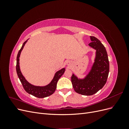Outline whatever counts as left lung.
<instances>
[{
  "label": "left lung",
  "instance_id": "obj_1",
  "mask_svg": "<svg viewBox=\"0 0 129 129\" xmlns=\"http://www.w3.org/2000/svg\"><path fill=\"white\" fill-rule=\"evenodd\" d=\"M91 42L89 46L95 49L96 57L90 71L83 79H79L73 74L71 81L77 93L86 96L93 95L106 83L109 72V62L107 50L101 41L90 36Z\"/></svg>",
  "mask_w": 129,
  "mask_h": 129
}]
</instances>
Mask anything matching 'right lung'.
<instances>
[{"label": "right lung", "instance_id": "add662e5", "mask_svg": "<svg viewBox=\"0 0 129 129\" xmlns=\"http://www.w3.org/2000/svg\"><path fill=\"white\" fill-rule=\"evenodd\" d=\"M27 40L24 42L22 44L21 49L19 50L17 57V65H16V71L17 75L19 80H20L21 83L24 87L25 90L29 94L32 95L38 98H44V97H48L55 92L56 85L58 80L63 75L65 71V68H62L60 71H57L55 75L54 76L53 79L50 82V83L48 85L44 87L40 86H35L32 84H30L28 81L25 79V78L22 75V74L20 71V67H19V57H20L21 52L24 48V47L27 42Z\"/></svg>", "mask_w": 129, "mask_h": 129}]
</instances>
